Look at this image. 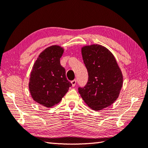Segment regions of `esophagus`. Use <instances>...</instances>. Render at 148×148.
<instances>
[{
  "instance_id": "1",
  "label": "esophagus",
  "mask_w": 148,
  "mask_h": 148,
  "mask_svg": "<svg viewBox=\"0 0 148 148\" xmlns=\"http://www.w3.org/2000/svg\"><path fill=\"white\" fill-rule=\"evenodd\" d=\"M71 84H72V87H74L75 86H76V80H73V81L71 82Z\"/></svg>"
}]
</instances>
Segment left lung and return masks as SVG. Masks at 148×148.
<instances>
[{
	"instance_id": "8db88e82",
	"label": "left lung",
	"mask_w": 148,
	"mask_h": 148,
	"mask_svg": "<svg viewBox=\"0 0 148 148\" xmlns=\"http://www.w3.org/2000/svg\"><path fill=\"white\" fill-rule=\"evenodd\" d=\"M82 55L89 78L84 88L79 87V93L92 110L106 108L116 101L121 91V69L112 52L101 45L83 46Z\"/></svg>"
}]
</instances>
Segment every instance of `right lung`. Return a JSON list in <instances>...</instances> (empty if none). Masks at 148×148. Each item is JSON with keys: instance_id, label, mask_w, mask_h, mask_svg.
Segmentation results:
<instances>
[{"instance_id": "obj_1", "label": "right lung", "mask_w": 148, "mask_h": 148, "mask_svg": "<svg viewBox=\"0 0 148 148\" xmlns=\"http://www.w3.org/2000/svg\"><path fill=\"white\" fill-rule=\"evenodd\" d=\"M64 48L53 45L42 51L30 74L29 89L32 99L47 108L59 103L72 84L60 64Z\"/></svg>"}]
</instances>
